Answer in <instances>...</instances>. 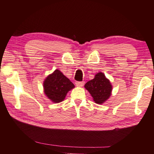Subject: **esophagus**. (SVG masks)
Wrapping results in <instances>:
<instances>
[{"mask_svg":"<svg viewBox=\"0 0 154 154\" xmlns=\"http://www.w3.org/2000/svg\"><path fill=\"white\" fill-rule=\"evenodd\" d=\"M84 81H77V82H75V85H76V86L77 87H82L84 85Z\"/></svg>","mask_w":154,"mask_h":154,"instance_id":"esophagus-1","label":"esophagus"}]
</instances>
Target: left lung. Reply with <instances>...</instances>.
Returning <instances> with one entry per match:
<instances>
[{
  "mask_svg": "<svg viewBox=\"0 0 154 154\" xmlns=\"http://www.w3.org/2000/svg\"><path fill=\"white\" fill-rule=\"evenodd\" d=\"M85 88L89 91L97 104H103L109 99L112 90L110 81L102 72L97 73L93 79L88 81L85 85Z\"/></svg>",
  "mask_w": 154,
  "mask_h": 154,
  "instance_id": "1",
  "label": "left lung"
}]
</instances>
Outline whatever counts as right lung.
I'll return each mask as SVG.
<instances>
[{
    "label": "right lung",
    "instance_id": "right-lung-1",
    "mask_svg": "<svg viewBox=\"0 0 154 154\" xmlns=\"http://www.w3.org/2000/svg\"><path fill=\"white\" fill-rule=\"evenodd\" d=\"M43 84L45 94L54 103L63 101L67 93L75 87L73 83L58 69L49 75Z\"/></svg>",
    "mask_w": 154,
    "mask_h": 154
}]
</instances>
